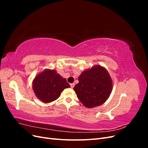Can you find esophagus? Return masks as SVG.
I'll use <instances>...</instances> for the list:
<instances>
[{
    "label": "esophagus",
    "instance_id": "obj_1",
    "mask_svg": "<svg viewBox=\"0 0 148 148\" xmlns=\"http://www.w3.org/2000/svg\"><path fill=\"white\" fill-rule=\"evenodd\" d=\"M75 83H71V84H70V87H71V88H73V87L75 86Z\"/></svg>",
    "mask_w": 148,
    "mask_h": 148
}]
</instances>
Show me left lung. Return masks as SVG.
<instances>
[{"instance_id":"obj_1","label":"left lung","mask_w":148,"mask_h":148,"mask_svg":"<svg viewBox=\"0 0 148 148\" xmlns=\"http://www.w3.org/2000/svg\"><path fill=\"white\" fill-rule=\"evenodd\" d=\"M78 80L73 90L80 102L87 108L104 104L112 90V80L108 71L99 65L83 71Z\"/></svg>"}]
</instances>
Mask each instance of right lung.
I'll return each mask as SVG.
<instances>
[{"mask_svg": "<svg viewBox=\"0 0 148 148\" xmlns=\"http://www.w3.org/2000/svg\"><path fill=\"white\" fill-rule=\"evenodd\" d=\"M32 86L36 96L44 103L57 99L64 89L70 87L65 78L51 69H45L36 76Z\"/></svg>", "mask_w": 148, "mask_h": 148, "instance_id": "1", "label": "right lung"}]
</instances>
